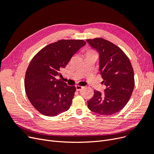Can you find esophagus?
<instances>
[{
  "label": "esophagus",
  "instance_id": "obj_1",
  "mask_svg": "<svg viewBox=\"0 0 154 154\" xmlns=\"http://www.w3.org/2000/svg\"><path fill=\"white\" fill-rule=\"evenodd\" d=\"M84 87H83V86H81V85H76V89L77 91H81L82 88H83Z\"/></svg>",
  "mask_w": 154,
  "mask_h": 154
}]
</instances>
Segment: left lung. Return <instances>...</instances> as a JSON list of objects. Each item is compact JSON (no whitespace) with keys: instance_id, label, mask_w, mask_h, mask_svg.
<instances>
[{"instance_id":"left-lung-1","label":"left lung","mask_w":154,"mask_h":154,"mask_svg":"<svg viewBox=\"0 0 154 154\" xmlns=\"http://www.w3.org/2000/svg\"><path fill=\"white\" fill-rule=\"evenodd\" d=\"M91 47L99 53L100 72L106 86L104 94L94 91L87 101L88 108L100 115H110L127 105L134 88L132 66L123 51L110 42L101 38L87 39Z\"/></svg>"}]
</instances>
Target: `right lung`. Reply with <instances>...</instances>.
<instances>
[{
    "label": "right lung",
    "instance_id": "obj_1",
    "mask_svg": "<svg viewBox=\"0 0 154 154\" xmlns=\"http://www.w3.org/2000/svg\"><path fill=\"white\" fill-rule=\"evenodd\" d=\"M85 44L83 40H61L45 46L31 60L26 72L25 90L31 103L41 114L56 116L70 108L76 87L57 76Z\"/></svg>",
    "mask_w": 154,
    "mask_h": 154
}]
</instances>
